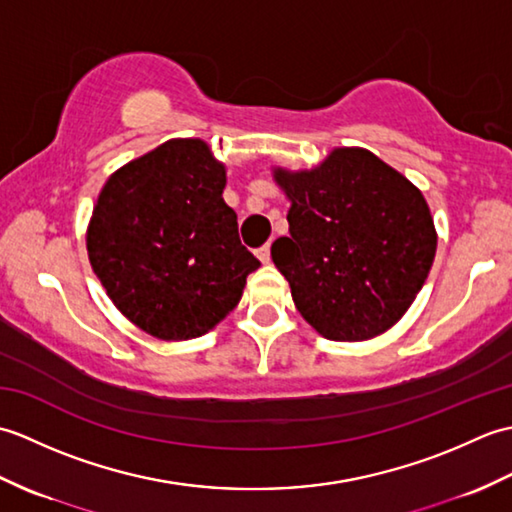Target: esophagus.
I'll return each mask as SVG.
<instances>
[{"instance_id":"esophagus-1","label":"esophagus","mask_w":512,"mask_h":512,"mask_svg":"<svg viewBox=\"0 0 512 512\" xmlns=\"http://www.w3.org/2000/svg\"><path fill=\"white\" fill-rule=\"evenodd\" d=\"M257 257L262 264H268L270 262V244H264L262 248H257Z\"/></svg>"}]
</instances>
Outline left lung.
I'll use <instances>...</instances> for the list:
<instances>
[{"label":"left lung","mask_w":512,"mask_h":512,"mask_svg":"<svg viewBox=\"0 0 512 512\" xmlns=\"http://www.w3.org/2000/svg\"><path fill=\"white\" fill-rule=\"evenodd\" d=\"M290 200V237L270 248L301 317L330 341L387 332L416 299L438 235L418 187L361 147H339L319 167H277Z\"/></svg>","instance_id":"1"}]
</instances>
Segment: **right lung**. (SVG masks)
Wrapping results in <instances>:
<instances>
[{
  "instance_id": "add662e5",
  "label": "right lung",
  "mask_w": 512,
  "mask_h": 512,
  "mask_svg": "<svg viewBox=\"0 0 512 512\" xmlns=\"http://www.w3.org/2000/svg\"><path fill=\"white\" fill-rule=\"evenodd\" d=\"M226 169L200 138L167 140L107 178L88 257L114 306L162 341H187L231 312L259 268L222 198Z\"/></svg>"
}]
</instances>
